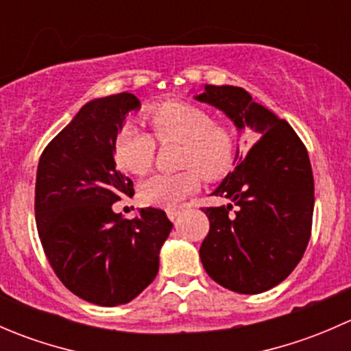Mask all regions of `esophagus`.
<instances>
[{
    "label": "esophagus",
    "mask_w": 351,
    "mask_h": 351,
    "mask_svg": "<svg viewBox=\"0 0 351 351\" xmlns=\"http://www.w3.org/2000/svg\"><path fill=\"white\" fill-rule=\"evenodd\" d=\"M166 214H168L169 221H176V217L180 215V208H168V210H166Z\"/></svg>",
    "instance_id": "obj_1"
}]
</instances>
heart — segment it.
Returning a JSON list of instances; mask_svg holds the SVG:
<instances>
[{
	"instance_id": "b5f03b06",
	"label": "heart",
	"mask_w": 351,
	"mask_h": 351,
	"mask_svg": "<svg viewBox=\"0 0 351 351\" xmlns=\"http://www.w3.org/2000/svg\"><path fill=\"white\" fill-rule=\"evenodd\" d=\"M146 130L127 125L113 139V158L125 171L146 175L154 165L158 146L180 144L176 165L183 171L154 175L143 183L141 200L159 208H173L195 193L202 180L217 182L234 166L236 141L231 130L214 122L207 110L185 101H168L147 110Z\"/></svg>"
}]
</instances>
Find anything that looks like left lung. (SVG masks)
Instances as JSON below:
<instances>
[{
    "label": "left lung",
    "instance_id": "8db88e82",
    "mask_svg": "<svg viewBox=\"0 0 351 351\" xmlns=\"http://www.w3.org/2000/svg\"><path fill=\"white\" fill-rule=\"evenodd\" d=\"M197 100L221 108L239 129L260 136L214 195L234 205L204 207L210 229L200 246L208 277L238 293H261L284 282L311 239L314 176L295 130L238 86L207 84Z\"/></svg>",
    "mask_w": 351,
    "mask_h": 351
}]
</instances>
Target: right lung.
Returning a JSON list of instances; mask_svg holds the SVG:
<instances>
[{"instance_id": "add662e5", "label": "right lung", "mask_w": 351, "mask_h": 351, "mask_svg": "<svg viewBox=\"0 0 351 351\" xmlns=\"http://www.w3.org/2000/svg\"><path fill=\"white\" fill-rule=\"evenodd\" d=\"M130 93L90 101L42 151L35 182V224L49 265L74 295L119 306L139 295L159 270V250L173 224L161 208L123 219L112 205L134 193L115 165L113 139Z\"/></svg>"}]
</instances>
